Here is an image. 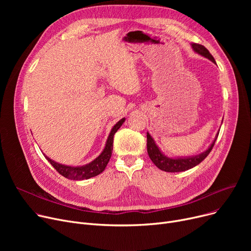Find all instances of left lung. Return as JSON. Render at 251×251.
Returning <instances> with one entry per match:
<instances>
[{"mask_svg": "<svg viewBox=\"0 0 251 251\" xmlns=\"http://www.w3.org/2000/svg\"><path fill=\"white\" fill-rule=\"evenodd\" d=\"M192 49L194 50V51H196L197 54H200L205 58H207L208 60H210L212 62L216 63L214 57L212 56V54L208 51V50L199 44H192ZM219 134H217L215 140L213 141V143L210 144V147L203 151L202 153L195 155V156H189V157H179V159H172V157H168L165 154L162 153V151H160V149L156 147V144L154 142V140L152 139V137L150 135V133L148 132L147 138H148V153L151 157V160L152 161V163L159 168L162 171H165V172H183V171L189 170L195 166L199 165L200 163H201L205 157L208 155V153L212 151L215 142L217 140Z\"/></svg>", "mask_w": 251, "mask_h": 251, "instance_id": "1", "label": "left lung"}]
</instances>
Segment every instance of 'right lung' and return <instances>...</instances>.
Here are the masks:
<instances>
[{"mask_svg": "<svg viewBox=\"0 0 251 251\" xmlns=\"http://www.w3.org/2000/svg\"><path fill=\"white\" fill-rule=\"evenodd\" d=\"M124 121H125V118L121 119L120 121L115 124V126L111 130V133L108 137L107 143H105V147H104L102 152L97 157L96 160H94L87 165L80 166V167L65 166V165L51 161L50 157H48L46 154H44V155L46 156V159L50 162V164L57 170V172L60 173L65 178H68L71 180H85V179H89L91 177L98 176L105 169V167H107V165L111 159L112 151H113L114 135L118 131V129L122 126Z\"/></svg>", "mask_w": 251, "mask_h": 251, "instance_id": "1", "label": "right lung"}]
</instances>
